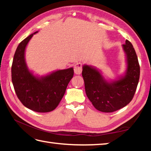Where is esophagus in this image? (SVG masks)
<instances>
[{
  "mask_svg": "<svg viewBox=\"0 0 151 151\" xmlns=\"http://www.w3.org/2000/svg\"><path fill=\"white\" fill-rule=\"evenodd\" d=\"M82 63H77L75 64V66H74V71H75V73L76 75H80L82 73Z\"/></svg>",
  "mask_w": 151,
  "mask_h": 151,
  "instance_id": "34e87169",
  "label": "esophagus"
}]
</instances>
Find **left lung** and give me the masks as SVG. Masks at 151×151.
Segmentation results:
<instances>
[{
  "mask_svg": "<svg viewBox=\"0 0 151 151\" xmlns=\"http://www.w3.org/2000/svg\"><path fill=\"white\" fill-rule=\"evenodd\" d=\"M122 48L126 55L127 68L118 80L107 81L100 71L85 65L83 76L86 96L99 111L112 112L127 105L136 92L140 77V66L133 46L126 40Z\"/></svg>",
  "mask_w": 151,
  "mask_h": 151,
  "instance_id": "left-lung-1",
  "label": "left lung"
}]
</instances>
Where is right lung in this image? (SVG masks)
<instances>
[{
    "label": "right lung",
    "mask_w": 151,
    "mask_h": 151,
    "mask_svg": "<svg viewBox=\"0 0 151 151\" xmlns=\"http://www.w3.org/2000/svg\"><path fill=\"white\" fill-rule=\"evenodd\" d=\"M35 32L24 39L15 51L11 68L12 82L17 97L27 108L38 112L55 110L73 77V68L58 70L41 77L29 70L25 61V49Z\"/></svg>",
    "instance_id": "obj_1"
}]
</instances>
